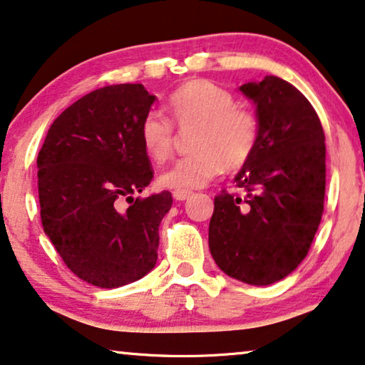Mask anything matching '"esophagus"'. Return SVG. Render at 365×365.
<instances>
[{"instance_id": "esophagus-1", "label": "esophagus", "mask_w": 365, "mask_h": 365, "mask_svg": "<svg viewBox=\"0 0 365 365\" xmlns=\"http://www.w3.org/2000/svg\"><path fill=\"white\" fill-rule=\"evenodd\" d=\"M192 195L193 193L190 192V190H175V192H173V198H175L177 201H185L192 197Z\"/></svg>"}]
</instances>
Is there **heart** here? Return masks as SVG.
I'll list each match as a JSON object with an SVG mask.
<instances>
[{
  "label": "heart",
  "instance_id": "b5f03b06",
  "mask_svg": "<svg viewBox=\"0 0 365 365\" xmlns=\"http://www.w3.org/2000/svg\"><path fill=\"white\" fill-rule=\"evenodd\" d=\"M167 110L177 126H197L192 155L178 159L160 173V183L173 190L201 188L225 170H237L251 159L259 140V121L235 96L210 80H190L168 96ZM140 144L152 160L172 154L173 126L162 114H145Z\"/></svg>",
  "mask_w": 365,
  "mask_h": 365
}]
</instances>
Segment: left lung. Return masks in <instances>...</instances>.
<instances>
[{
  "instance_id": "1",
  "label": "left lung",
  "mask_w": 365,
  "mask_h": 365,
  "mask_svg": "<svg viewBox=\"0 0 365 365\" xmlns=\"http://www.w3.org/2000/svg\"><path fill=\"white\" fill-rule=\"evenodd\" d=\"M239 91L255 105L257 148L235 177L241 195L215 198L208 242L226 275L249 285L275 284L302 264L323 215L324 133L314 108L274 75Z\"/></svg>"
}]
</instances>
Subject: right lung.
Listing matches in <instances>:
<instances>
[{
  "instance_id": "1",
  "label": "right lung",
  "mask_w": 365,
  "mask_h": 365,
  "mask_svg": "<svg viewBox=\"0 0 365 365\" xmlns=\"http://www.w3.org/2000/svg\"><path fill=\"white\" fill-rule=\"evenodd\" d=\"M154 101L140 83L91 91L52 123L37 155L43 232L65 265L95 287L133 284L157 262L172 195L133 197L154 178L139 138Z\"/></svg>"
}]
</instances>
